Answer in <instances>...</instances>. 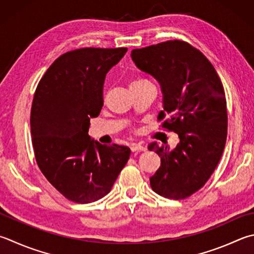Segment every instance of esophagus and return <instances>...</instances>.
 Returning a JSON list of instances; mask_svg holds the SVG:
<instances>
[{
  "mask_svg": "<svg viewBox=\"0 0 254 254\" xmlns=\"http://www.w3.org/2000/svg\"><path fill=\"white\" fill-rule=\"evenodd\" d=\"M130 149L131 151H145L146 150V147H143L141 143H132L130 146Z\"/></svg>",
  "mask_w": 254,
  "mask_h": 254,
  "instance_id": "esophagus-1",
  "label": "esophagus"
}]
</instances>
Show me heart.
Masks as SVG:
<instances>
[{"instance_id":"heart-1","label":"heart","mask_w":254,"mask_h":254,"mask_svg":"<svg viewBox=\"0 0 254 254\" xmlns=\"http://www.w3.org/2000/svg\"><path fill=\"white\" fill-rule=\"evenodd\" d=\"M148 80H146V79H142V78H139V79H136V80H133V82L131 83V85H138V84H142V83H147ZM130 85V86H131Z\"/></svg>"}]
</instances>
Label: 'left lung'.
<instances>
[{
    "label": "left lung",
    "instance_id": "obj_1",
    "mask_svg": "<svg viewBox=\"0 0 254 254\" xmlns=\"http://www.w3.org/2000/svg\"><path fill=\"white\" fill-rule=\"evenodd\" d=\"M133 63L160 85L162 107L158 119L179 137L174 149L151 142L148 149L161 165L150 186L162 197L179 200L205 185L226 146L227 102L212 64L201 52L183 41H167L131 51Z\"/></svg>",
    "mask_w": 254,
    "mask_h": 254
}]
</instances>
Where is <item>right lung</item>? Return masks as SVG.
<instances>
[{
  "instance_id": "obj_1",
  "label": "right lung",
  "mask_w": 254,
  "mask_h": 254,
  "mask_svg": "<svg viewBox=\"0 0 254 254\" xmlns=\"http://www.w3.org/2000/svg\"><path fill=\"white\" fill-rule=\"evenodd\" d=\"M127 49H80L53 63L35 90L31 132L43 175L70 201L90 203L112 190L130 156L125 146L102 145L88 135L102 111L108 70Z\"/></svg>"
}]
</instances>
